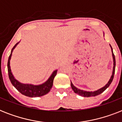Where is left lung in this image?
<instances>
[{"label": "left lung", "instance_id": "left-lung-1", "mask_svg": "<svg viewBox=\"0 0 122 122\" xmlns=\"http://www.w3.org/2000/svg\"><path fill=\"white\" fill-rule=\"evenodd\" d=\"M110 47L112 48V56H113V72H112V76H111V78L109 80L108 82L106 84V85L103 87L102 88L100 89H98L97 91H83V90H81L77 88L74 86L73 85L72 83L71 82V87L72 89V90L74 91V92L75 93H76V94H79L80 96H83V97H91V96H98L99 94H101L102 92L107 89L108 87L110 86V85L112 83V81L114 77V74H115V65H116V62H115V55H114L113 52V48H112V46L110 45Z\"/></svg>", "mask_w": 122, "mask_h": 122}]
</instances>
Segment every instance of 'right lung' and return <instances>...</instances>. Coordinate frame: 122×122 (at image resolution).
<instances>
[{"mask_svg":"<svg viewBox=\"0 0 122 122\" xmlns=\"http://www.w3.org/2000/svg\"><path fill=\"white\" fill-rule=\"evenodd\" d=\"M19 42L17 43L16 44L14 45L12 49L11 50V53L10 55L9 56L8 62H7V69H8V74L9 77L11 82L12 84L15 87V88L17 89L19 92H20L24 96H28V97H40V96H42L45 94H47L48 92H49L50 89L52 87L53 82V79L54 77H55L57 72V71H55L52 73L51 76L50 77L49 79L45 82V83L40 84L38 86H34L33 84H22L17 81V80L15 79V78L14 77L13 75L11 72V70H10V60L12 56V53L13 50L15 48Z\"/></svg>","mask_w":122,"mask_h":122,"instance_id":"1","label":"right lung"}]
</instances>
